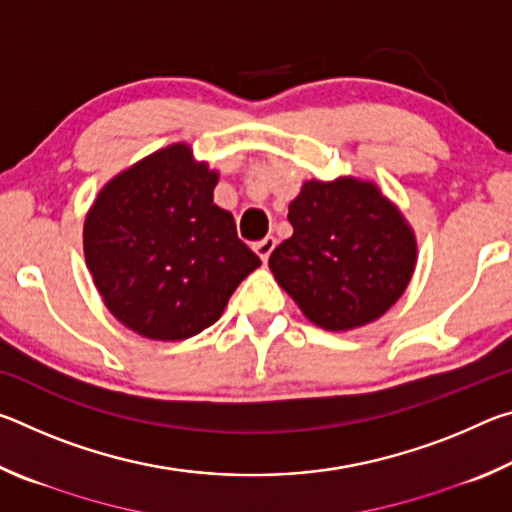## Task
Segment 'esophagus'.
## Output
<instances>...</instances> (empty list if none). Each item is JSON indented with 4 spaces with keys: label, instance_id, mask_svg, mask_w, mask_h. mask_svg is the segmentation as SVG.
Returning <instances> with one entry per match:
<instances>
[{
    "label": "esophagus",
    "instance_id": "esophagus-1",
    "mask_svg": "<svg viewBox=\"0 0 512 512\" xmlns=\"http://www.w3.org/2000/svg\"><path fill=\"white\" fill-rule=\"evenodd\" d=\"M253 248H255V253L262 257V262H268V257H271L273 248H275V237H266L262 241H257Z\"/></svg>",
    "mask_w": 512,
    "mask_h": 512
}]
</instances>
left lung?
Wrapping results in <instances>:
<instances>
[{
    "mask_svg": "<svg viewBox=\"0 0 512 512\" xmlns=\"http://www.w3.org/2000/svg\"><path fill=\"white\" fill-rule=\"evenodd\" d=\"M293 237L268 266L309 320L339 332L386 314L415 266V239L397 207L370 183L311 180L289 205Z\"/></svg>",
    "mask_w": 512,
    "mask_h": 512,
    "instance_id": "1",
    "label": "left lung"
}]
</instances>
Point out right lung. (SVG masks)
Segmentation results:
<instances>
[{
    "label": "right lung",
    "instance_id": "1",
    "mask_svg": "<svg viewBox=\"0 0 512 512\" xmlns=\"http://www.w3.org/2000/svg\"><path fill=\"white\" fill-rule=\"evenodd\" d=\"M216 173L173 144L101 189L85 219V262L112 316L158 341H183L219 320L262 264L212 203Z\"/></svg>",
    "mask_w": 512,
    "mask_h": 512
}]
</instances>
